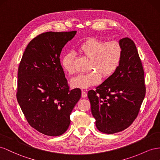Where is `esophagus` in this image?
Listing matches in <instances>:
<instances>
[{"mask_svg": "<svg viewBox=\"0 0 160 160\" xmlns=\"http://www.w3.org/2000/svg\"><path fill=\"white\" fill-rule=\"evenodd\" d=\"M86 97H87V93H86V91H82V97L85 98Z\"/></svg>", "mask_w": 160, "mask_h": 160, "instance_id": "1", "label": "esophagus"}]
</instances>
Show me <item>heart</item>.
<instances>
[{"label": "heart", "instance_id": "heart-1", "mask_svg": "<svg viewBox=\"0 0 160 160\" xmlns=\"http://www.w3.org/2000/svg\"><path fill=\"white\" fill-rule=\"evenodd\" d=\"M78 49L80 53L89 58V72L77 75L71 80V84L76 88H85L97 84L101 80L112 76L119 67L122 58V48L117 41H103L90 38L81 43ZM72 52L66 53L62 59V66L67 73H74Z\"/></svg>", "mask_w": 160, "mask_h": 160}]
</instances>
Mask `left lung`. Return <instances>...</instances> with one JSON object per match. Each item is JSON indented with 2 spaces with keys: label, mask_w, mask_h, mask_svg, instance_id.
<instances>
[{
  "label": "left lung",
  "mask_w": 160,
  "mask_h": 160,
  "mask_svg": "<svg viewBox=\"0 0 160 160\" xmlns=\"http://www.w3.org/2000/svg\"><path fill=\"white\" fill-rule=\"evenodd\" d=\"M119 43L122 48L119 67L88 92L96 127L107 134L122 131L133 123L145 95L144 70L135 44L129 38Z\"/></svg>",
  "instance_id": "left-lung-1"
}]
</instances>
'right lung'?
<instances>
[{
	"mask_svg": "<svg viewBox=\"0 0 160 160\" xmlns=\"http://www.w3.org/2000/svg\"><path fill=\"white\" fill-rule=\"evenodd\" d=\"M76 33L49 31L32 39L18 69L17 99L27 122L45 135L64 133L70 115L81 97L70 90L60 63L62 48Z\"/></svg>",
	"mask_w": 160,
	"mask_h": 160,
	"instance_id": "right-lung-1",
	"label": "right lung"
}]
</instances>
